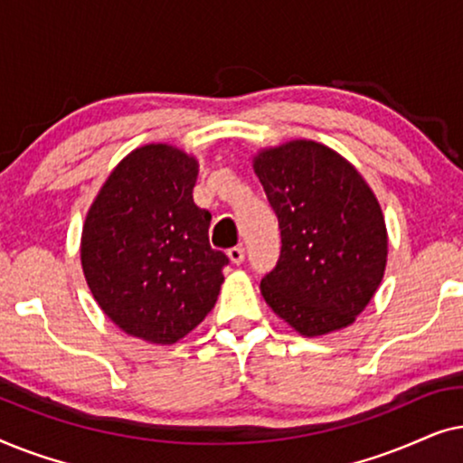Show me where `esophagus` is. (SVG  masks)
I'll use <instances>...</instances> for the list:
<instances>
[{
  "label": "esophagus",
  "mask_w": 463,
  "mask_h": 463,
  "mask_svg": "<svg viewBox=\"0 0 463 463\" xmlns=\"http://www.w3.org/2000/svg\"><path fill=\"white\" fill-rule=\"evenodd\" d=\"M227 257H230L232 263L240 265L244 261V249H242V246H233V249L227 250Z\"/></svg>",
  "instance_id": "1"
}]
</instances>
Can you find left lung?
<instances>
[{"mask_svg": "<svg viewBox=\"0 0 463 463\" xmlns=\"http://www.w3.org/2000/svg\"><path fill=\"white\" fill-rule=\"evenodd\" d=\"M252 168L282 236L278 265L261 280L265 303L303 337L354 325L388 263V230L369 183L309 138L259 149Z\"/></svg>", "mask_w": 463, "mask_h": 463, "instance_id": "8db88e82", "label": "left lung"}]
</instances>
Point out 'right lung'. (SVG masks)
I'll use <instances>...</instances> for the list:
<instances>
[{"label": "right lung", "instance_id": "obj_1", "mask_svg": "<svg viewBox=\"0 0 463 463\" xmlns=\"http://www.w3.org/2000/svg\"><path fill=\"white\" fill-rule=\"evenodd\" d=\"M195 156L168 143L137 147L111 170L81 227L88 288L118 328L173 345L217 303L230 263L208 242L211 213L195 206Z\"/></svg>", "mask_w": 463, "mask_h": 463}]
</instances>
